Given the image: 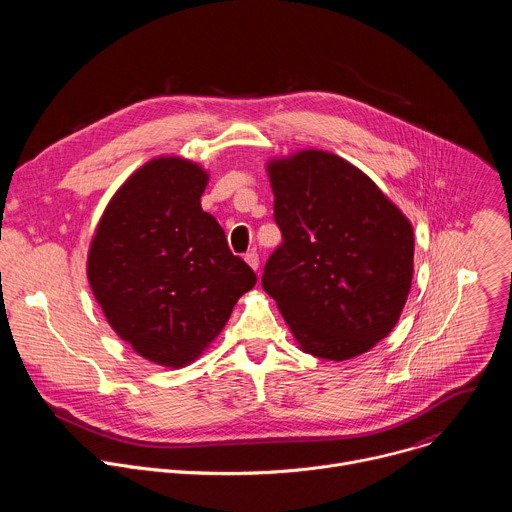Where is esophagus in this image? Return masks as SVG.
<instances>
[{"label": "esophagus", "mask_w": 512, "mask_h": 512, "mask_svg": "<svg viewBox=\"0 0 512 512\" xmlns=\"http://www.w3.org/2000/svg\"><path fill=\"white\" fill-rule=\"evenodd\" d=\"M245 261L249 263V267H251V269H255V271L259 269V255H257L255 251H249V253L245 255Z\"/></svg>", "instance_id": "34e87169"}]
</instances>
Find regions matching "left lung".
I'll list each match as a JSON object with an SVG mask.
<instances>
[{
	"label": "left lung",
	"instance_id": "8db88e82",
	"mask_svg": "<svg viewBox=\"0 0 512 512\" xmlns=\"http://www.w3.org/2000/svg\"><path fill=\"white\" fill-rule=\"evenodd\" d=\"M283 243L263 271L300 350L348 360L397 324L413 279V227L344 158L302 150L267 162Z\"/></svg>",
	"mask_w": 512,
	"mask_h": 512
}]
</instances>
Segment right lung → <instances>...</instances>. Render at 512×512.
Here are the masks:
<instances>
[{"instance_id":"obj_1","label":"right lung","mask_w":512,"mask_h":512,"mask_svg":"<svg viewBox=\"0 0 512 512\" xmlns=\"http://www.w3.org/2000/svg\"><path fill=\"white\" fill-rule=\"evenodd\" d=\"M206 184L190 160H150L113 194L89 247L87 277L109 326L168 369L194 362L257 281L202 210Z\"/></svg>"}]
</instances>
